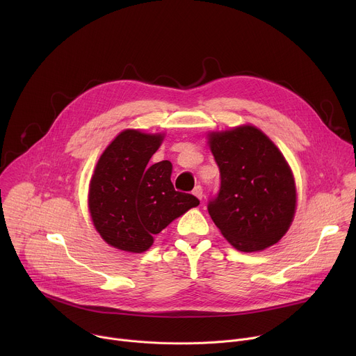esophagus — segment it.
<instances>
[{
	"label": "esophagus",
	"instance_id": "1",
	"mask_svg": "<svg viewBox=\"0 0 356 356\" xmlns=\"http://www.w3.org/2000/svg\"><path fill=\"white\" fill-rule=\"evenodd\" d=\"M193 194H194L198 200H201V198H202V187H201V186H195L194 190H193Z\"/></svg>",
	"mask_w": 356,
	"mask_h": 356
}]
</instances>
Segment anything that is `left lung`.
Instances as JSON below:
<instances>
[{"instance_id": "8db88e82", "label": "left lung", "mask_w": 356, "mask_h": 356, "mask_svg": "<svg viewBox=\"0 0 356 356\" xmlns=\"http://www.w3.org/2000/svg\"><path fill=\"white\" fill-rule=\"evenodd\" d=\"M209 143L221 183L207 209L224 238L242 252L279 242L296 211L294 179L282 152L252 125L211 132Z\"/></svg>"}]
</instances>
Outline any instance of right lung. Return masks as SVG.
Returning <instances> with one entry per match:
<instances>
[{
    "label": "right lung",
    "instance_id": "add662e5",
    "mask_svg": "<svg viewBox=\"0 0 356 356\" xmlns=\"http://www.w3.org/2000/svg\"><path fill=\"white\" fill-rule=\"evenodd\" d=\"M162 140V134L125 129L97 162L88 209L101 238L117 249L145 252L154 235L200 204L193 194L175 190L169 161L147 165Z\"/></svg>",
    "mask_w": 356,
    "mask_h": 356
}]
</instances>
